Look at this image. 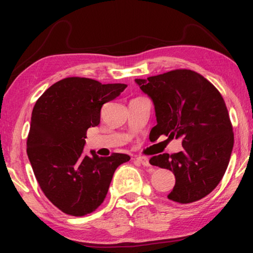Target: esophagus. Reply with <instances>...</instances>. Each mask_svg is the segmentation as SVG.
Wrapping results in <instances>:
<instances>
[{"mask_svg": "<svg viewBox=\"0 0 253 253\" xmlns=\"http://www.w3.org/2000/svg\"><path fill=\"white\" fill-rule=\"evenodd\" d=\"M142 135H143V136H144V137H145V136H146V135H147V134H146V132H145V131H143V134H142ZM142 144H143V143H140V144H139V145H142Z\"/></svg>", "mask_w": 253, "mask_h": 253, "instance_id": "34e87169", "label": "esophagus"}]
</instances>
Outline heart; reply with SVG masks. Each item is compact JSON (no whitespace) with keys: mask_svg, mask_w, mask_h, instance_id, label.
<instances>
[{"mask_svg":"<svg viewBox=\"0 0 253 253\" xmlns=\"http://www.w3.org/2000/svg\"><path fill=\"white\" fill-rule=\"evenodd\" d=\"M129 111H130V114L131 115H137V116H138V113H137V110L134 108V107H130V109H129Z\"/></svg>","mask_w":253,"mask_h":253,"instance_id":"heart-1","label":"heart"}]
</instances>
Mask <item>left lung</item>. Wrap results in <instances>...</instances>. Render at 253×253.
Segmentation results:
<instances>
[{
	"label": "left lung",
	"mask_w": 253,
	"mask_h": 253,
	"mask_svg": "<svg viewBox=\"0 0 253 253\" xmlns=\"http://www.w3.org/2000/svg\"><path fill=\"white\" fill-rule=\"evenodd\" d=\"M122 87L69 77L46 89L33 107L28 157L42 192L63 213L96 211L123 164V154L84 151L88 128L99 125L102 105L121 95Z\"/></svg>",
	"instance_id": "obj_1"
}]
</instances>
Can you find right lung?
<instances>
[{
	"mask_svg": "<svg viewBox=\"0 0 253 253\" xmlns=\"http://www.w3.org/2000/svg\"><path fill=\"white\" fill-rule=\"evenodd\" d=\"M136 84L155 107L157 125L151 134L157 138L175 136L182 143L177 153L162 154L155 161L175 176L168 198L182 204L203 199L223 177L234 142L221 93L203 76L188 69L136 79Z\"/></svg>",
	"mask_w": 253,
	"mask_h": 253,
	"instance_id": "obj_1",
	"label": "right lung"
}]
</instances>
